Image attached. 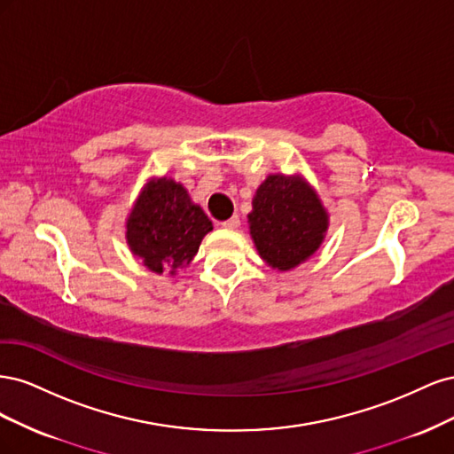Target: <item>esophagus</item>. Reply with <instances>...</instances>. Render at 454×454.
Instances as JSON below:
<instances>
[{
    "mask_svg": "<svg viewBox=\"0 0 454 454\" xmlns=\"http://www.w3.org/2000/svg\"><path fill=\"white\" fill-rule=\"evenodd\" d=\"M222 225L225 229H239L240 227V217L239 215H231L229 219H225V222H222Z\"/></svg>",
    "mask_w": 454,
    "mask_h": 454,
    "instance_id": "obj_1",
    "label": "esophagus"
}]
</instances>
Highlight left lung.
I'll return each instance as SVG.
<instances>
[{
    "label": "left lung",
    "instance_id": "obj_1",
    "mask_svg": "<svg viewBox=\"0 0 454 454\" xmlns=\"http://www.w3.org/2000/svg\"><path fill=\"white\" fill-rule=\"evenodd\" d=\"M259 255L272 269L290 270L310 257L324 239L327 215L314 191L299 177L269 176L248 215Z\"/></svg>",
    "mask_w": 454,
    "mask_h": 454
}]
</instances>
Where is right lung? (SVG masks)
Wrapping results in <instances>:
<instances>
[{
	"mask_svg": "<svg viewBox=\"0 0 454 454\" xmlns=\"http://www.w3.org/2000/svg\"><path fill=\"white\" fill-rule=\"evenodd\" d=\"M212 222L172 180L151 182L134 204L127 223L130 250L155 272L172 274L189 265Z\"/></svg>",
	"mask_w": 454,
	"mask_h": 454,
	"instance_id": "obj_1",
	"label": "right lung"
}]
</instances>
